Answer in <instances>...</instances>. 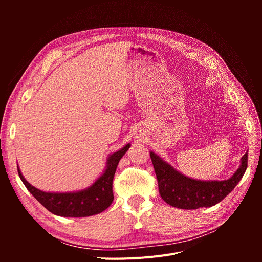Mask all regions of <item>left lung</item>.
<instances>
[{
	"label": "left lung",
	"instance_id": "1",
	"mask_svg": "<svg viewBox=\"0 0 262 262\" xmlns=\"http://www.w3.org/2000/svg\"><path fill=\"white\" fill-rule=\"evenodd\" d=\"M149 156L162 199L173 208L184 210L209 208L221 202L238 184L248 165L247 152L242 157V165L233 177L223 181H201L181 175L153 152Z\"/></svg>",
	"mask_w": 262,
	"mask_h": 262
}]
</instances>
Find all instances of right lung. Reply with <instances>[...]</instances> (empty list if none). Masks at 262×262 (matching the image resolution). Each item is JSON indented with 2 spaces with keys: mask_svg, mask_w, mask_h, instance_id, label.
<instances>
[{
  "mask_svg": "<svg viewBox=\"0 0 262 262\" xmlns=\"http://www.w3.org/2000/svg\"><path fill=\"white\" fill-rule=\"evenodd\" d=\"M130 144L114 153L108 158L107 168L104 173L89 189L78 192L51 193L43 192L31 186L23 177L17 167L19 178L38 202H40L49 212L64 217H84L101 213L106 210L114 200L113 180L117 166L121 157L129 149Z\"/></svg>",
  "mask_w": 262,
  "mask_h": 262,
  "instance_id": "1",
  "label": "right lung"
}]
</instances>
